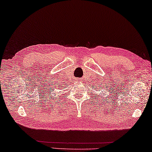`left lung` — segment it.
I'll use <instances>...</instances> for the list:
<instances>
[{
  "label": "left lung",
  "instance_id": "8db88e82",
  "mask_svg": "<svg viewBox=\"0 0 152 152\" xmlns=\"http://www.w3.org/2000/svg\"><path fill=\"white\" fill-rule=\"evenodd\" d=\"M97 87H99V85H98V86H97Z\"/></svg>",
  "mask_w": 152,
  "mask_h": 152
}]
</instances>
